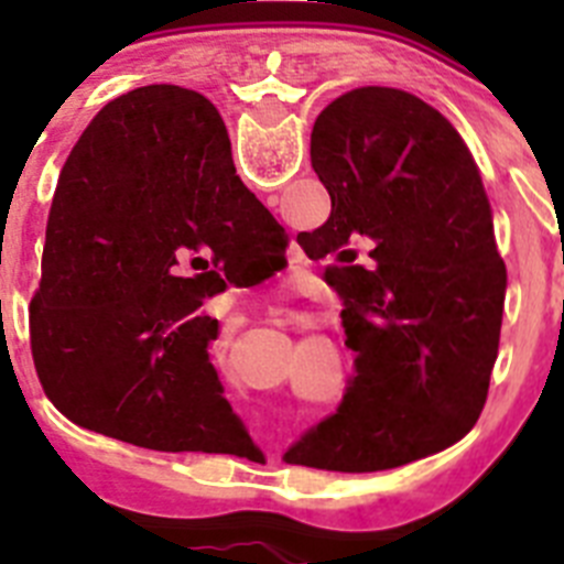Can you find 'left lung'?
<instances>
[{
    "label": "left lung",
    "mask_w": 564,
    "mask_h": 564,
    "mask_svg": "<svg viewBox=\"0 0 564 564\" xmlns=\"http://www.w3.org/2000/svg\"><path fill=\"white\" fill-rule=\"evenodd\" d=\"M311 163L330 217L302 248L333 259L356 376L285 460L383 471L435 455L477 423L500 347L506 265L475 158L417 96L361 87L322 109Z\"/></svg>",
    "instance_id": "left-lung-1"
}]
</instances>
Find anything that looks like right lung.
I'll return each mask as SVG.
<instances>
[{
  "label": "right lung",
  "instance_id": "right-lung-1",
  "mask_svg": "<svg viewBox=\"0 0 564 564\" xmlns=\"http://www.w3.org/2000/svg\"><path fill=\"white\" fill-rule=\"evenodd\" d=\"M265 231L282 226L239 181L206 96L149 84L109 101L69 152L50 208L30 299L44 395L132 446L231 452L242 421L208 358L220 325L203 299Z\"/></svg>",
  "mask_w": 564,
  "mask_h": 564
}]
</instances>
